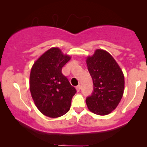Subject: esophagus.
Returning a JSON list of instances; mask_svg holds the SVG:
<instances>
[{"mask_svg":"<svg viewBox=\"0 0 147 147\" xmlns=\"http://www.w3.org/2000/svg\"><path fill=\"white\" fill-rule=\"evenodd\" d=\"M76 89H77V92H79V91H80V90H81V86L80 85L77 86H76Z\"/></svg>","mask_w":147,"mask_h":147,"instance_id":"obj_1","label":"esophagus"}]
</instances>
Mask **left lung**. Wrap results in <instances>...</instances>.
<instances>
[{"mask_svg":"<svg viewBox=\"0 0 147 147\" xmlns=\"http://www.w3.org/2000/svg\"><path fill=\"white\" fill-rule=\"evenodd\" d=\"M93 91L86 102L88 109L99 115H106L115 109L124 90V77L117 62L109 52L97 50L87 58Z\"/></svg>","mask_w":147,"mask_h":147,"instance_id":"8db88e82","label":"left lung"}]
</instances>
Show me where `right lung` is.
Instances as JSON below:
<instances>
[{
  "mask_svg": "<svg viewBox=\"0 0 147 147\" xmlns=\"http://www.w3.org/2000/svg\"><path fill=\"white\" fill-rule=\"evenodd\" d=\"M70 59L59 49L52 48L42 55L32 68L30 92L38 110L48 117H61L70 110L77 90L61 72Z\"/></svg>",
  "mask_w": 147,
  "mask_h": 147,
  "instance_id": "right-lung-1",
  "label": "right lung"
}]
</instances>
